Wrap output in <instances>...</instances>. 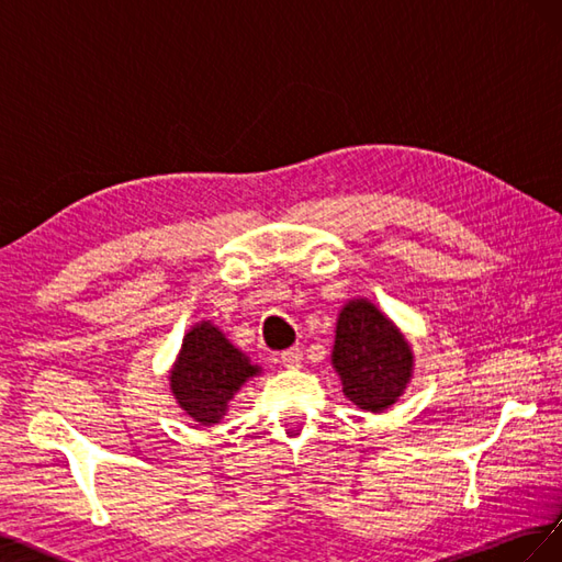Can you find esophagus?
Here are the masks:
<instances>
[{"label": "esophagus", "instance_id": "34e87169", "mask_svg": "<svg viewBox=\"0 0 562 562\" xmlns=\"http://www.w3.org/2000/svg\"><path fill=\"white\" fill-rule=\"evenodd\" d=\"M281 366L283 368H291V370L300 368L302 366V351L300 349H285L281 353Z\"/></svg>", "mask_w": 562, "mask_h": 562}]
</instances>
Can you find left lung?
Returning a JSON list of instances; mask_svg holds the SVG:
<instances>
[{
  "label": "left lung",
  "instance_id": "left-lung-1",
  "mask_svg": "<svg viewBox=\"0 0 562 562\" xmlns=\"http://www.w3.org/2000/svg\"><path fill=\"white\" fill-rule=\"evenodd\" d=\"M330 363L356 407L384 413L413 382L415 351L375 302L351 297L337 314Z\"/></svg>",
  "mask_w": 562,
  "mask_h": 562
}]
</instances>
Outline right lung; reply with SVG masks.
<instances>
[{
	"instance_id": "add662e5",
	"label": "right lung",
	"mask_w": 562,
	"mask_h": 562,
	"mask_svg": "<svg viewBox=\"0 0 562 562\" xmlns=\"http://www.w3.org/2000/svg\"><path fill=\"white\" fill-rule=\"evenodd\" d=\"M258 375L262 368L234 347L213 321H199L182 337L168 370V389L187 417L201 427H213L227 415L239 389Z\"/></svg>"
}]
</instances>
